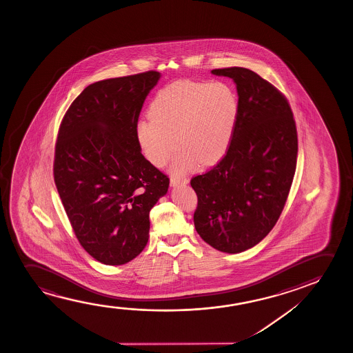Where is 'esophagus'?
Listing matches in <instances>:
<instances>
[{
  "label": "esophagus",
  "mask_w": 353,
  "mask_h": 353,
  "mask_svg": "<svg viewBox=\"0 0 353 353\" xmlns=\"http://www.w3.org/2000/svg\"><path fill=\"white\" fill-rule=\"evenodd\" d=\"M189 181L184 177H171L170 179V183L172 187H177V185H182V184L188 183Z\"/></svg>",
  "instance_id": "esophagus-1"
}]
</instances>
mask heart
Returning a JSON list of instances; mask_svg holds the SVG:
<instances>
[{
	"label": "heart",
	"mask_w": 353,
	"mask_h": 353,
	"mask_svg": "<svg viewBox=\"0 0 353 353\" xmlns=\"http://www.w3.org/2000/svg\"><path fill=\"white\" fill-rule=\"evenodd\" d=\"M239 114L240 101L230 84L182 79L160 89L150 102V119L139 121L136 135L145 158L155 166L169 160L177 142L171 170L184 174L198 161L214 164L227 153Z\"/></svg>",
	"instance_id": "heart-1"
}]
</instances>
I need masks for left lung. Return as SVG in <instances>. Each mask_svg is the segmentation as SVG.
Wrapping results in <instances>:
<instances>
[{
    "label": "left lung",
    "instance_id": "8db88e82",
    "mask_svg": "<svg viewBox=\"0 0 353 353\" xmlns=\"http://www.w3.org/2000/svg\"><path fill=\"white\" fill-rule=\"evenodd\" d=\"M236 84L240 114L219 163L190 181L198 195L194 224L218 251L240 253L275 227L294 177L298 136L290 103L272 84L245 68H217Z\"/></svg>",
    "mask_w": 353,
    "mask_h": 353
}]
</instances>
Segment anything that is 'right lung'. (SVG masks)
I'll return each instance as SVG.
<instances>
[{
  "label": "right lung",
  "instance_id": "1",
  "mask_svg": "<svg viewBox=\"0 0 353 353\" xmlns=\"http://www.w3.org/2000/svg\"><path fill=\"white\" fill-rule=\"evenodd\" d=\"M157 71L92 83L72 102L59 129L54 181L83 248L106 265L143 251L150 211L170 179L141 153L136 128Z\"/></svg>",
  "mask_w": 353,
  "mask_h": 353
}]
</instances>
